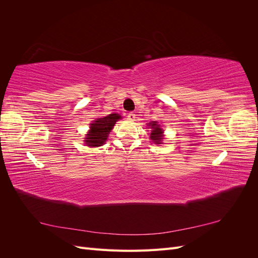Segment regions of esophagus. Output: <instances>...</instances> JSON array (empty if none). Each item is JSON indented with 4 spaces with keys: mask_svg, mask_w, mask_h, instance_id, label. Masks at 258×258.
I'll return each instance as SVG.
<instances>
[{
    "mask_svg": "<svg viewBox=\"0 0 258 258\" xmlns=\"http://www.w3.org/2000/svg\"><path fill=\"white\" fill-rule=\"evenodd\" d=\"M127 117H128V119L129 120H135V118H136V114L135 113H129L128 115H127Z\"/></svg>",
    "mask_w": 258,
    "mask_h": 258,
    "instance_id": "34e87169",
    "label": "esophagus"
}]
</instances>
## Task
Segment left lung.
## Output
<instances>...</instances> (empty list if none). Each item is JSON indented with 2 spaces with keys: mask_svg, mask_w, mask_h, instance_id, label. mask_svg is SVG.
Instances as JSON below:
<instances>
[{
  "mask_svg": "<svg viewBox=\"0 0 258 258\" xmlns=\"http://www.w3.org/2000/svg\"><path fill=\"white\" fill-rule=\"evenodd\" d=\"M150 126H152V134H151V139L153 140V142L156 144H160L162 141V130L159 127V124H157V121H153L150 122Z\"/></svg>",
  "mask_w": 258,
  "mask_h": 258,
  "instance_id": "left-lung-1",
  "label": "left lung"
}]
</instances>
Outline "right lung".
Listing matches in <instances>:
<instances>
[{
	"label": "right lung",
	"instance_id": "right-lung-1",
	"mask_svg": "<svg viewBox=\"0 0 258 258\" xmlns=\"http://www.w3.org/2000/svg\"><path fill=\"white\" fill-rule=\"evenodd\" d=\"M120 118L118 114H110L103 118H99L90 124L89 135H87L85 142L88 146L97 147L102 145L107 139V135L114 127L115 122Z\"/></svg>",
	"mask_w": 258,
	"mask_h": 258
}]
</instances>
